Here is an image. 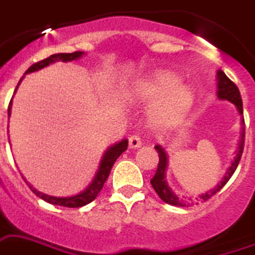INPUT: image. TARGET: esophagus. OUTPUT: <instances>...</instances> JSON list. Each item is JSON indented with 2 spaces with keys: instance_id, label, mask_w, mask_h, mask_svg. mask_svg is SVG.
Listing matches in <instances>:
<instances>
[{
  "instance_id": "1",
  "label": "esophagus",
  "mask_w": 255,
  "mask_h": 255,
  "mask_svg": "<svg viewBox=\"0 0 255 255\" xmlns=\"http://www.w3.org/2000/svg\"><path fill=\"white\" fill-rule=\"evenodd\" d=\"M141 146V138L138 137V136H131L129 137V148L136 149L140 148Z\"/></svg>"
}]
</instances>
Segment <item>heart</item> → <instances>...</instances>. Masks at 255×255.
<instances>
[{"mask_svg": "<svg viewBox=\"0 0 255 255\" xmlns=\"http://www.w3.org/2000/svg\"><path fill=\"white\" fill-rule=\"evenodd\" d=\"M131 105H152L150 122L156 128H170L191 109L195 94L181 86V78L167 70H157L134 80L124 93Z\"/></svg>", "mask_w": 255, "mask_h": 255, "instance_id": "obj_1", "label": "heart"}]
</instances>
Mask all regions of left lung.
<instances>
[{"mask_svg": "<svg viewBox=\"0 0 255 255\" xmlns=\"http://www.w3.org/2000/svg\"><path fill=\"white\" fill-rule=\"evenodd\" d=\"M217 98L221 99V101H229L231 103H233L237 110H239L240 115H244V110H242V99L241 94H240L239 88L236 86L235 82H232L225 73L221 69L217 70ZM242 131H241V138H240L239 148L236 150V157L235 160L232 161L231 166L228 167V170L225 173L223 181L219 183L215 188L207 191L206 194H202L199 195V198H196V200H208L211 196H214L217 191H220L221 188L227 185V182L231 179V177L233 175V173L236 171L237 166H239L240 160H241L242 152H244V142H245V121H244V117H242L241 121ZM156 150L158 152V157H160V161H158V167H157V171L154 177L150 179V183H152L154 191L158 194L161 199L163 200L167 204H171V206H178V207H187L190 204H192V200H182L181 198H178V195H175L173 190L169 187L166 182V167H167V154L165 152V149L161 145L154 146Z\"/></svg>", "mask_w": 255, "mask_h": 255, "instance_id": "8db88e82", "label": "left lung"}]
</instances>
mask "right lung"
<instances>
[{"mask_svg":"<svg viewBox=\"0 0 255 255\" xmlns=\"http://www.w3.org/2000/svg\"><path fill=\"white\" fill-rule=\"evenodd\" d=\"M84 52H81V51H77V52L73 53H55V55H51L47 59L41 60V61H38V63L32 64L28 69L26 70V73H32V72H38V70L43 69V68L48 67L49 64L57 63V61H64V63H68V61H73V60H77L80 57H82ZM23 80V77L20 78V81ZM20 81L18 82V86H19ZM18 86L15 88V92ZM11 102H13V99L10 101L9 103V109H7V118H10L11 115ZM9 132V131H7ZM128 146V140L127 138H123L122 141L117 142V144H114V145L110 146L107 149L105 154H103L102 160H101V163H99L98 171H97V174H95L94 179L92 181V183L88 186V187L85 188L84 191H81L80 194L73 196H65V198H57V196H51L47 195V194H43V192L38 191L36 188H34L31 185L30 188L32 190L35 195L39 196L40 199H43L44 202L51 203L53 206H61V207H69V208H78V207L86 206L90 202L97 198V195L99 194V191L102 190L103 185H105V182L109 178L110 171H111V167L115 163L117 158L121 156L122 153L127 149Z\"/></svg>","mask_w":255,"mask_h":255,"instance_id":"obj_1","label":"right lung"}]
</instances>
